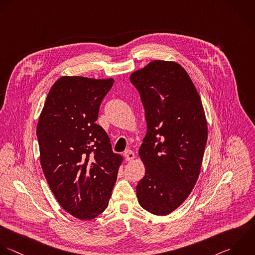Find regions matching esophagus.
Segmentation results:
<instances>
[{
  "mask_svg": "<svg viewBox=\"0 0 255 255\" xmlns=\"http://www.w3.org/2000/svg\"><path fill=\"white\" fill-rule=\"evenodd\" d=\"M124 156H125V158H126L127 161H132V160L135 158V154H134V152L131 151V150H126V151L124 152Z\"/></svg>",
  "mask_w": 255,
  "mask_h": 255,
  "instance_id": "esophagus-1",
  "label": "esophagus"
}]
</instances>
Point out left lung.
<instances>
[{"label":"left lung","instance_id":"1","mask_svg":"<svg viewBox=\"0 0 255 255\" xmlns=\"http://www.w3.org/2000/svg\"><path fill=\"white\" fill-rule=\"evenodd\" d=\"M130 81L147 122L139 149L146 170L136 187L138 202L153 215L167 216L187 200L199 178L208 140L205 110L191 77L175 61L153 60Z\"/></svg>","mask_w":255,"mask_h":255}]
</instances>
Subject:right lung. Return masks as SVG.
<instances>
[{
  "mask_svg": "<svg viewBox=\"0 0 255 255\" xmlns=\"http://www.w3.org/2000/svg\"><path fill=\"white\" fill-rule=\"evenodd\" d=\"M113 82L61 76L51 86L36 126L46 182L61 208L82 221L105 211L123 161L95 123Z\"/></svg>",
  "mask_w": 255,
  "mask_h": 255,
  "instance_id": "obj_1",
  "label": "right lung"
}]
</instances>
